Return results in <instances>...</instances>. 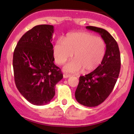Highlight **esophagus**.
Returning a JSON list of instances; mask_svg holds the SVG:
<instances>
[{"mask_svg": "<svg viewBox=\"0 0 134 134\" xmlns=\"http://www.w3.org/2000/svg\"><path fill=\"white\" fill-rule=\"evenodd\" d=\"M70 76H71V75H69V74H67V73H65L64 75H63V78H67Z\"/></svg>", "mask_w": 134, "mask_h": 134, "instance_id": "1", "label": "esophagus"}]
</instances>
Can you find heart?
Returning a JSON list of instances; mask_svg holds the SVG:
<instances>
[{
	"label": "heart",
	"mask_w": 134,
	"mask_h": 134,
	"mask_svg": "<svg viewBox=\"0 0 134 134\" xmlns=\"http://www.w3.org/2000/svg\"><path fill=\"white\" fill-rule=\"evenodd\" d=\"M106 44L104 40L86 32L68 34L64 40L59 39L53 47L56 63L64 64L72 57L75 59L64 67V71L78 73L82 70L90 72L96 69L104 58Z\"/></svg>",
	"instance_id": "obj_1"
}]
</instances>
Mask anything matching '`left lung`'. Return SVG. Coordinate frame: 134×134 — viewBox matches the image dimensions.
<instances>
[{
  "label": "left lung",
  "instance_id": "left-lung-1",
  "mask_svg": "<svg viewBox=\"0 0 134 134\" xmlns=\"http://www.w3.org/2000/svg\"><path fill=\"white\" fill-rule=\"evenodd\" d=\"M86 28L100 35L106 44V54L95 70L80 77L75 98L83 106L95 107L102 103L114 88L121 69V55L117 41L108 31L91 26Z\"/></svg>",
  "mask_w": 134,
  "mask_h": 134
}]
</instances>
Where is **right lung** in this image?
<instances>
[{
	"label": "right lung",
	"instance_id": "obj_1",
	"mask_svg": "<svg viewBox=\"0 0 134 134\" xmlns=\"http://www.w3.org/2000/svg\"><path fill=\"white\" fill-rule=\"evenodd\" d=\"M52 25H37L26 32L13 52V67L16 87L31 104L37 106L51 102L55 86L63 78L54 63Z\"/></svg>",
	"mask_w": 134,
	"mask_h": 134
}]
</instances>
